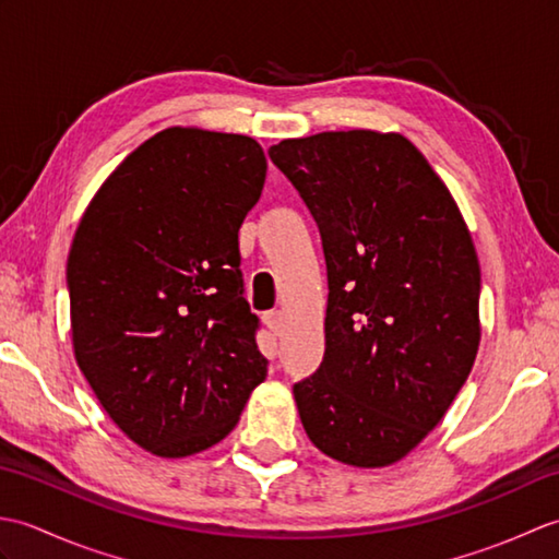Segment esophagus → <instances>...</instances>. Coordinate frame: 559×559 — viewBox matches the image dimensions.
Wrapping results in <instances>:
<instances>
[{"label":"esophagus","mask_w":559,"mask_h":559,"mask_svg":"<svg viewBox=\"0 0 559 559\" xmlns=\"http://www.w3.org/2000/svg\"><path fill=\"white\" fill-rule=\"evenodd\" d=\"M264 324H266V329L271 331L273 336H278L281 331H283V314H281L278 310L266 312V314H264Z\"/></svg>","instance_id":"obj_1"}]
</instances>
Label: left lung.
Segmentation results:
<instances>
[{"instance_id":"8db88e82","label":"left lung","mask_w":559,"mask_h":559,"mask_svg":"<svg viewBox=\"0 0 559 559\" xmlns=\"http://www.w3.org/2000/svg\"><path fill=\"white\" fill-rule=\"evenodd\" d=\"M269 156L310 209L326 259L324 360L293 386L302 427L331 459L389 466L444 418L476 362L471 233L401 134L322 132Z\"/></svg>"}]
</instances>
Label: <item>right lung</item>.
<instances>
[{"instance_id": "right-lung-1", "label": "right lung", "mask_w": 559, "mask_h": 559, "mask_svg": "<svg viewBox=\"0 0 559 559\" xmlns=\"http://www.w3.org/2000/svg\"><path fill=\"white\" fill-rule=\"evenodd\" d=\"M264 180L254 139L170 127L117 165L79 223L67 259L76 362L151 454L218 444L266 379L237 245Z\"/></svg>"}]
</instances>
